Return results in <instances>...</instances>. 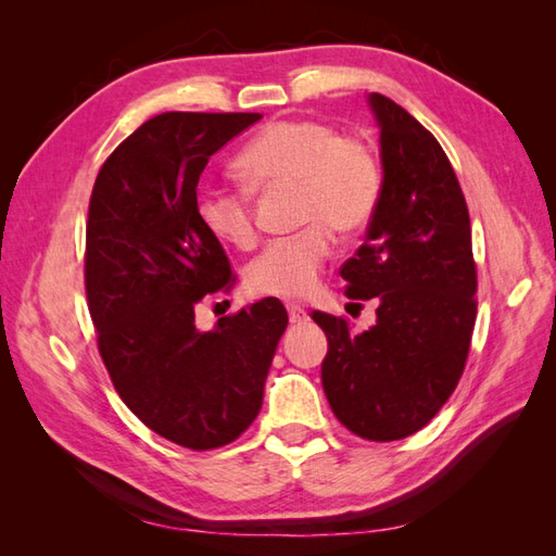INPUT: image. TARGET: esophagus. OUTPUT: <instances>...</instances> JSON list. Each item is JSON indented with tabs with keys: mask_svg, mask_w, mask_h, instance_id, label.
<instances>
[{
	"mask_svg": "<svg viewBox=\"0 0 556 556\" xmlns=\"http://www.w3.org/2000/svg\"><path fill=\"white\" fill-rule=\"evenodd\" d=\"M287 311H289V320H291L293 325L308 323V313H305V308H301L299 303H287Z\"/></svg>",
	"mask_w": 556,
	"mask_h": 556,
	"instance_id": "esophagus-1",
	"label": "esophagus"
}]
</instances>
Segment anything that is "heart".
Listing matches in <instances>:
<instances>
[{
    "label": "heart",
    "instance_id": "1",
    "mask_svg": "<svg viewBox=\"0 0 556 556\" xmlns=\"http://www.w3.org/2000/svg\"><path fill=\"white\" fill-rule=\"evenodd\" d=\"M245 188L200 186L195 212L217 241L248 251L257 241L253 193L293 186V219L305 227L269 241L245 267L255 296H305L332 253V231L349 236L380 203L382 172L361 138L315 119L265 126L233 162Z\"/></svg>",
    "mask_w": 556,
    "mask_h": 556
}]
</instances>
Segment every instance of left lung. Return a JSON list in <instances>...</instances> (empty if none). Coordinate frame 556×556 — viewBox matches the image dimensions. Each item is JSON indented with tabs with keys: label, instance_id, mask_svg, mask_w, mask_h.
Wrapping results in <instances>:
<instances>
[{
	"label": "left lung",
	"instance_id": "1",
	"mask_svg": "<svg viewBox=\"0 0 556 556\" xmlns=\"http://www.w3.org/2000/svg\"><path fill=\"white\" fill-rule=\"evenodd\" d=\"M384 181L365 243L339 267L353 301H375L377 323L313 311L327 334L323 387L341 425L370 442L425 428L464 375L478 313V269L464 191L446 152L418 119L380 92ZM361 305V303H358Z\"/></svg>",
	"mask_w": 556,
	"mask_h": 556
}]
</instances>
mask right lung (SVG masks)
I'll return each mask as SVG.
<instances>
[{
	"label": "right lung",
	"instance_id": "1",
	"mask_svg": "<svg viewBox=\"0 0 556 556\" xmlns=\"http://www.w3.org/2000/svg\"><path fill=\"white\" fill-rule=\"evenodd\" d=\"M257 112H164L116 146L92 186L86 224L88 311L116 394L152 432L210 452L248 430L289 315L263 299L198 332L195 308L236 275L198 219L210 155Z\"/></svg>",
	"mask_w": 556,
	"mask_h": 556
}]
</instances>
